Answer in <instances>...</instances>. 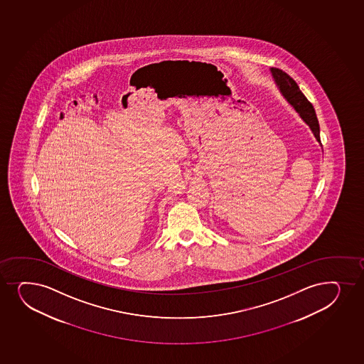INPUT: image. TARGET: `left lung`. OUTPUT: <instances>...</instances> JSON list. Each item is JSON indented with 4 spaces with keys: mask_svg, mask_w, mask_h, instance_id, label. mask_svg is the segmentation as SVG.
Returning <instances> with one entry per match:
<instances>
[{
    "mask_svg": "<svg viewBox=\"0 0 364 364\" xmlns=\"http://www.w3.org/2000/svg\"><path fill=\"white\" fill-rule=\"evenodd\" d=\"M272 74L276 80L277 85L279 86L280 91L284 95L289 103L296 109L297 113L309 124L311 130L314 131V136L318 142H321L319 137V124H318L317 115L314 112V105L306 98L305 95L301 92L295 80L288 75L285 71L277 68H272Z\"/></svg>",
    "mask_w": 364,
    "mask_h": 364,
    "instance_id": "1",
    "label": "left lung"
}]
</instances>
